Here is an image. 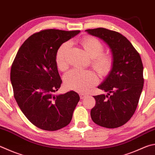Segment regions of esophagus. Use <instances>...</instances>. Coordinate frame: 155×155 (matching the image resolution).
Returning a JSON list of instances; mask_svg holds the SVG:
<instances>
[{
	"mask_svg": "<svg viewBox=\"0 0 155 155\" xmlns=\"http://www.w3.org/2000/svg\"><path fill=\"white\" fill-rule=\"evenodd\" d=\"M87 97V95L85 94H80V97L81 99H84V98Z\"/></svg>",
	"mask_w": 155,
	"mask_h": 155,
	"instance_id": "obj_1",
	"label": "esophagus"
}]
</instances>
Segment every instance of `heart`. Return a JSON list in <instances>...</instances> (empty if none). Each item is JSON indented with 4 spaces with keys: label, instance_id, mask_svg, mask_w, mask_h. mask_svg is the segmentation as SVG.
Instances as JSON below:
<instances>
[{
    "label": "heart",
    "instance_id": "1",
    "mask_svg": "<svg viewBox=\"0 0 155 155\" xmlns=\"http://www.w3.org/2000/svg\"><path fill=\"white\" fill-rule=\"evenodd\" d=\"M81 44L87 54L91 58L93 68L100 75L108 74L113 65V59L108 53H103L102 44L97 38L92 36H85L81 41ZM71 46L70 42L67 41L59 47L55 55L58 68L61 71L68 69L66 55ZM97 76L91 70L73 69L64 77V84L69 89L78 92H85L90 87L97 84Z\"/></svg>",
    "mask_w": 155,
    "mask_h": 155
}]
</instances>
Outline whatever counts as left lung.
Returning a JSON list of instances; mask_svg holds the SVG:
<instances>
[{
    "mask_svg": "<svg viewBox=\"0 0 155 155\" xmlns=\"http://www.w3.org/2000/svg\"><path fill=\"white\" fill-rule=\"evenodd\" d=\"M85 31L104 42L113 59L111 70L97 87L108 94L94 96L96 104L91 109V117L104 127H119L133 116L142 94L144 68L141 58L121 34L103 28Z\"/></svg>",
    "mask_w": 155,
    "mask_h": 155,
    "instance_id": "left-lung-1",
    "label": "left lung"
}]
</instances>
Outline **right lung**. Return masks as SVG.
<instances>
[{"label": "right lung", "mask_w": 155, "mask_h": 155, "mask_svg": "<svg viewBox=\"0 0 155 155\" xmlns=\"http://www.w3.org/2000/svg\"><path fill=\"white\" fill-rule=\"evenodd\" d=\"M79 32L49 29L34 34L19 49L11 66V85L19 108L43 130L56 131L68 125L80 100L74 91L55 94L62 82L56 53L61 44Z\"/></svg>", "instance_id": "right-lung-1"}]
</instances>
